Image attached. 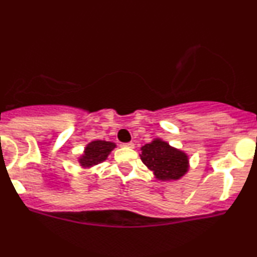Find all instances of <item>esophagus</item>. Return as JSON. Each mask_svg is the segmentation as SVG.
Listing matches in <instances>:
<instances>
[{"mask_svg":"<svg viewBox=\"0 0 257 257\" xmlns=\"http://www.w3.org/2000/svg\"><path fill=\"white\" fill-rule=\"evenodd\" d=\"M123 146L128 147V149H134V144L133 143H125V144H123Z\"/></svg>","mask_w":257,"mask_h":257,"instance_id":"obj_1","label":"esophagus"}]
</instances>
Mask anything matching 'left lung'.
Here are the masks:
<instances>
[{
  "label": "left lung",
  "instance_id": "left-lung-1",
  "mask_svg": "<svg viewBox=\"0 0 257 257\" xmlns=\"http://www.w3.org/2000/svg\"><path fill=\"white\" fill-rule=\"evenodd\" d=\"M141 151V161L159 180H178L187 172V156L159 139L146 144Z\"/></svg>",
  "mask_w": 257,
  "mask_h": 257
}]
</instances>
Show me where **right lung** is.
Returning a JSON list of instances; mask_svg holds the SVG:
<instances>
[{"instance_id": "1", "label": "right lung", "mask_w": 257, "mask_h": 257, "mask_svg": "<svg viewBox=\"0 0 257 257\" xmlns=\"http://www.w3.org/2000/svg\"><path fill=\"white\" fill-rule=\"evenodd\" d=\"M114 147H116V145L113 143H110V141H93V143L88 144L87 147H85L84 155L79 159V163L83 167H91L101 163V162H104L107 158L108 153Z\"/></svg>"}]
</instances>
